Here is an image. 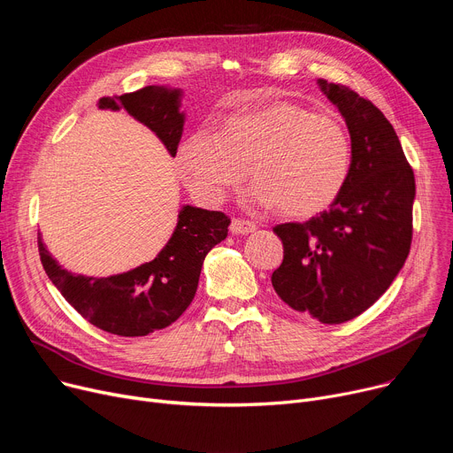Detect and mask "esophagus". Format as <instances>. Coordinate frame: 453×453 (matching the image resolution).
<instances>
[{"mask_svg":"<svg viewBox=\"0 0 453 453\" xmlns=\"http://www.w3.org/2000/svg\"><path fill=\"white\" fill-rule=\"evenodd\" d=\"M229 229H231L233 234H250L257 229V226L250 220H244V219H233Z\"/></svg>","mask_w":453,"mask_h":453,"instance_id":"obj_1","label":"esophagus"}]
</instances>
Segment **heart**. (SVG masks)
I'll return each mask as SVG.
<instances>
[{"label": "heart", "mask_w": 453, "mask_h": 453, "mask_svg": "<svg viewBox=\"0 0 453 453\" xmlns=\"http://www.w3.org/2000/svg\"><path fill=\"white\" fill-rule=\"evenodd\" d=\"M350 163L352 142L342 119L294 103L234 113L220 134L200 128L180 149L187 185L200 200L220 203L250 169L257 181L251 200L279 205L297 220L318 217L338 200Z\"/></svg>", "instance_id": "obj_1"}]
</instances>
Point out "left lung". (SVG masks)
Listing matches in <instances>:
<instances>
[{"label":"left lung","instance_id":"obj_1","mask_svg":"<svg viewBox=\"0 0 453 453\" xmlns=\"http://www.w3.org/2000/svg\"><path fill=\"white\" fill-rule=\"evenodd\" d=\"M318 82L347 123L350 174L328 211L273 227L284 258L272 284L294 311L338 325L365 312L406 263L415 176L382 111L347 86Z\"/></svg>","mask_w":453,"mask_h":453}]
</instances>
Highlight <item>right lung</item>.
Instances as JSON below:
<instances>
[{"label":"right lung","mask_w":453,"mask_h":453,"mask_svg":"<svg viewBox=\"0 0 453 453\" xmlns=\"http://www.w3.org/2000/svg\"><path fill=\"white\" fill-rule=\"evenodd\" d=\"M180 89L147 86L103 97L99 108H125L149 127L176 156L185 115ZM231 220L222 211L185 205L171 241L147 265L111 277H84L58 266L38 236L42 266L64 299L101 330L117 336H147L174 323L193 301L205 255L227 236Z\"/></svg>","instance_id":"right-lung-1"}]
</instances>
